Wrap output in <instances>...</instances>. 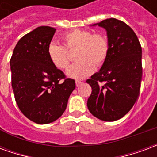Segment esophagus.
<instances>
[{"mask_svg": "<svg viewBox=\"0 0 157 157\" xmlns=\"http://www.w3.org/2000/svg\"><path fill=\"white\" fill-rule=\"evenodd\" d=\"M82 83H83V82H81V81H76V82H75V85H76V86H80L81 85H82Z\"/></svg>", "mask_w": 157, "mask_h": 157, "instance_id": "1", "label": "esophagus"}]
</instances>
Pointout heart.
Returning a JSON list of instances; mask_svg holds the SVG:
<instances>
[{
    "label": "heart",
    "instance_id": "b5f03b06",
    "mask_svg": "<svg viewBox=\"0 0 157 157\" xmlns=\"http://www.w3.org/2000/svg\"><path fill=\"white\" fill-rule=\"evenodd\" d=\"M64 46L52 42L47 49L52 65L59 70H65L70 63L68 50L77 49L75 59L79 60L66 71L70 78L81 80L92 75L95 65L102 66L109 54L108 38L102 33H93L88 30H74L62 37Z\"/></svg>",
    "mask_w": 157,
    "mask_h": 157
}]
</instances>
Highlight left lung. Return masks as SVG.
<instances>
[{"instance_id":"obj_1","label":"left lung","mask_w":157,"mask_h":157,"mask_svg":"<svg viewBox=\"0 0 157 157\" xmlns=\"http://www.w3.org/2000/svg\"><path fill=\"white\" fill-rule=\"evenodd\" d=\"M103 28L109 54L98 72L86 83L92 87L87 108L103 121H116L132 109L138 98L142 79V49L137 36L126 23L108 18L92 24Z\"/></svg>"}]
</instances>
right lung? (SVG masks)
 <instances>
[{"instance_id":"obj_1","label":"right lung","mask_w":157,"mask_h":157,"mask_svg":"<svg viewBox=\"0 0 157 157\" xmlns=\"http://www.w3.org/2000/svg\"><path fill=\"white\" fill-rule=\"evenodd\" d=\"M56 29L39 27L20 39L10 60L12 86L21 112L39 124L58 119L64 113L75 81L65 78L55 68L47 53Z\"/></svg>"}]
</instances>
